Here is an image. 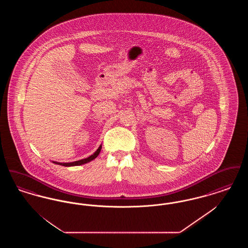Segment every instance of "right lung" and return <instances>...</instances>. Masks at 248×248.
Listing matches in <instances>:
<instances>
[{
	"label": "right lung",
	"mask_w": 248,
	"mask_h": 248,
	"mask_svg": "<svg viewBox=\"0 0 248 248\" xmlns=\"http://www.w3.org/2000/svg\"><path fill=\"white\" fill-rule=\"evenodd\" d=\"M101 148H102V144H100V146L98 147V149L94 152V154H92L91 156L87 157V158H84L82 160H79V161H75V162H71V163H59V162H55V161H52V163L56 164V165H63V166H67V167H70V166H77V165H84V164H87L91 161H93L94 159H95L98 154L101 151Z\"/></svg>",
	"instance_id": "add662e5"
}]
</instances>
